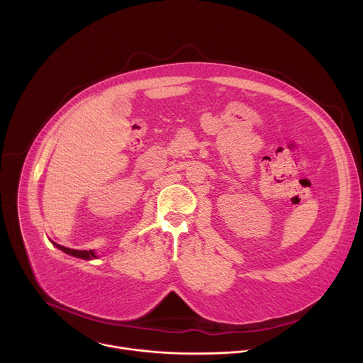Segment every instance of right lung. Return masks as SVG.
I'll list each match as a JSON object with an SVG mask.
<instances>
[{
	"instance_id": "add662e5",
	"label": "right lung",
	"mask_w": 363,
	"mask_h": 363,
	"mask_svg": "<svg viewBox=\"0 0 363 363\" xmlns=\"http://www.w3.org/2000/svg\"><path fill=\"white\" fill-rule=\"evenodd\" d=\"M57 248H60L62 251H65V252H67V254H70V255H73V257H79V258H84V260H91V258H96V255H94V252L91 251V250H89V251H86V250H73V248H67V247H65V245H60V244H56V242H53Z\"/></svg>"
}]
</instances>
